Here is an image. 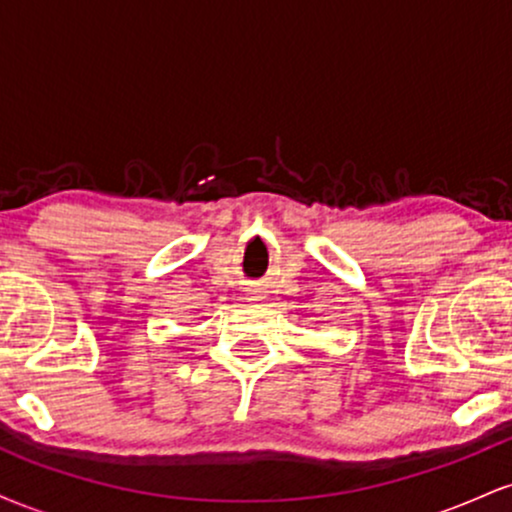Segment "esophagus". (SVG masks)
<instances>
[{"label":"esophagus","instance_id":"esophagus-1","mask_svg":"<svg viewBox=\"0 0 512 512\" xmlns=\"http://www.w3.org/2000/svg\"><path fill=\"white\" fill-rule=\"evenodd\" d=\"M257 293H260V291H255V289H248V296H250V301H255V298H260V296H257Z\"/></svg>","mask_w":512,"mask_h":512}]
</instances>
